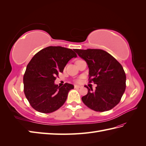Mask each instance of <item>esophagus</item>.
Returning a JSON list of instances; mask_svg holds the SVG:
<instances>
[{
	"instance_id": "34e87169",
	"label": "esophagus",
	"mask_w": 146,
	"mask_h": 146,
	"mask_svg": "<svg viewBox=\"0 0 146 146\" xmlns=\"http://www.w3.org/2000/svg\"><path fill=\"white\" fill-rule=\"evenodd\" d=\"M81 88V86L76 85H75V88Z\"/></svg>"
}]
</instances>
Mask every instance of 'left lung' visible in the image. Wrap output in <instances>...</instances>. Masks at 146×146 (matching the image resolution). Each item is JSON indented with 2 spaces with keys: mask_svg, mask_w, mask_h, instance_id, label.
Segmentation results:
<instances>
[{
  "mask_svg": "<svg viewBox=\"0 0 146 146\" xmlns=\"http://www.w3.org/2000/svg\"><path fill=\"white\" fill-rule=\"evenodd\" d=\"M89 68V82L97 84L95 90L88 88L82 100L86 106L97 111H108L119 103L125 90L126 76L123 67L115 58L98 49H77Z\"/></svg>",
  "mask_w": 146,
  "mask_h": 146,
  "instance_id": "obj_1",
  "label": "left lung"
}]
</instances>
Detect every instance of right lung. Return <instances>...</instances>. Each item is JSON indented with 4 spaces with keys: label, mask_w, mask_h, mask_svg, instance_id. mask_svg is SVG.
Returning a JSON list of instances; mask_svg holds the SVG:
<instances>
[{
    "label": "right lung",
    "mask_w": 146,
    "mask_h": 146,
    "mask_svg": "<svg viewBox=\"0 0 146 146\" xmlns=\"http://www.w3.org/2000/svg\"><path fill=\"white\" fill-rule=\"evenodd\" d=\"M76 57L72 49L61 46H48L34 56L23 78L24 94L34 109L51 113L64 104L68 92L74 86L65 83L60 87L54 80L68 62Z\"/></svg>",
    "instance_id": "1"
}]
</instances>
